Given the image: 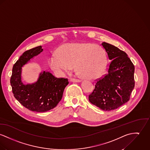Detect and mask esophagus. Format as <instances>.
I'll use <instances>...</instances> for the list:
<instances>
[{"label":"esophagus","mask_w":150,"mask_h":150,"mask_svg":"<svg viewBox=\"0 0 150 150\" xmlns=\"http://www.w3.org/2000/svg\"><path fill=\"white\" fill-rule=\"evenodd\" d=\"M69 81L72 82H80L81 81V80L78 79H75V78H71Z\"/></svg>","instance_id":"34e87169"}]
</instances>
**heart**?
I'll use <instances>...</instances> for the list:
<instances>
[{"label":"heart","mask_w":150,"mask_h":150,"mask_svg":"<svg viewBox=\"0 0 150 150\" xmlns=\"http://www.w3.org/2000/svg\"><path fill=\"white\" fill-rule=\"evenodd\" d=\"M50 67L55 71H69L75 66L81 77L93 79L99 77L105 65V54L99 46L88 43L66 44L49 59Z\"/></svg>","instance_id":"1"}]
</instances>
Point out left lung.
<instances>
[{
    "label": "left lung",
    "instance_id": "left-lung-1",
    "mask_svg": "<svg viewBox=\"0 0 150 150\" xmlns=\"http://www.w3.org/2000/svg\"><path fill=\"white\" fill-rule=\"evenodd\" d=\"M108 59V73L96 79L89 101L104 111H111L127 102L135 86V67L127 54L117 47L103 42Z\"/></svg>",
    "mask_w": 150,
    "mask_h": 150
}]
</instances>
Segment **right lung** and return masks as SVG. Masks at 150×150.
I'll return each instance as SVG.
<instances>
[{
    "label": "right lung",
    "mask_w": 150,
    "mask_h": 150,
    "mask_svg": "<svg viewBox=\"0 0 150 150\" xmlns=\"http://www.w3.org/2000/svg\"><path fill=\"white\" fill-rule=\"evenodd\" d=\"M42 46L25 51L14 64L10 79L12 91L16 100L30 111L43 112L55 108L62 98L67 78H57L49 72L40 73L38 81L24 85L21 81V69L30 59L42 52Z\"/></svg>",
    "instance_id": "obj_1"
}]
</instances>
